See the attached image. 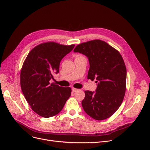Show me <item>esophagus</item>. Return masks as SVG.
<instances>
[{
    "label": "esophagus",
    "instance_id": "esophagus-1",
    "mask_svg": "<svg viewBox=\"0 0 150 150\" xmlns=\"http://www.w3.org/2000/svg\"><path fill=\"white\" fill-rule=\"evenodd\" d=\"M72 91H73L74 92H76V91H78V89H76V88H73L72 89Z\"/></svg>",
    "mask_w": 150,
    "mask_h": 150
}]
</instances>
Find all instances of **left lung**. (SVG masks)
<instances>
[{
    "instance_id": "left-lung-1",
    "label": "left lung",
    "mask_w": 150,
    "mask_h": 150,
    "mask_svg": "<svg viewBox=\"0 0 150 150\" xmlns=\"http://www.w3.org/2000/svg\"><path fill=\"white\" fill-rule=\"evenodd\" d=\"M74 51L88 58V78L97 83L96 92H84V111L93 119H106L119 108L125 94L127 69L122 55L100 39L80 44Z\"/></svg>"
}]
</instances>
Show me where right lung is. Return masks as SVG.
<instances>
[{
	"label": "right lung",
	"instance_id": "add662e5",
	"mask_svg": "<svg viewBox=\"0 0 150 150\" xmlns=\"http://www.w3.org/2000/svg\"><path fill=\"white\" fill-rule=\"evenodd\" d=\"M75 45L48 42L39 44L28 54L21 69L22 93L34 112L49 118L58 114L70 97L71 88L50 83L53 74L59 72L61 59Z\"/></svg>",
	"mask_w": 150,
	"mask_h": 150
}]
</instances>
